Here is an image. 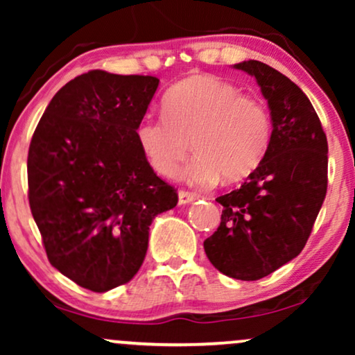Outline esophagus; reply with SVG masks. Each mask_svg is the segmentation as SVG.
<instances>
[{"mask_svg":"<svg viewBox=\"0 0 355 355\" xmlns=\"http://www.w3.org/2000/svg\"><path fill=\"white\" fill-rule=\"evenodd\" d=\"M179 205H186V203H191L193 200H197V196L192 192H186V191H179Z\"/></svg>","mask_w":355,"mask_h":355,"instance_id":"1","label":"esophagus"}]
</instances>
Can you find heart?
Here are the masks:
<instances>
[{
  "label": "heart",
  "mask_w": 355,
  "mask_h": 355,
  "mask_svg": "<svg viewBox=\"0 0 355 355\" xmlns=\"http://www.w3.org/2000/svg\"><path fill=\"white\" fill-rule=\"evenodd\" d=\"M273 124L263 101L241 95L230 82L197 76L171 87L163 96L162 116H144L135 139L150 168L176 178L189 150L196 155L181 169L193 186L218 179L241 181L254 173L268 152Z\"/></svg>",
  "instance_id": "1"
}]
</instances>
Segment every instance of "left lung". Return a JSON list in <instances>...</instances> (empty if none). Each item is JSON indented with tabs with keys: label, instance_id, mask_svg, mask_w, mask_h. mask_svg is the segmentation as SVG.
I'll return each mask as SVG.
<instances>
[{
	"label": "left lung",
	"instance_id": "1",
	"mask_svg": "<svg viewBox=\"0 0 355 355\" xmlns=\"http://www.w3.org/2000/svg\"><path fill=\"white\" fill-rule=\"evenodd\" d=\"M254 76L268 101V152L239 189L216 198L218 230L203 242L223 275L255 281L302 252L328 187V142L307 95L261 61L234 64Z\"/></svg>",
	"mask_w": 355,
	"mask_h": 355
}]
</instances>
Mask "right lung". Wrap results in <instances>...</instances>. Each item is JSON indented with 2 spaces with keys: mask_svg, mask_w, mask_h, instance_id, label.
Here are the masks:
<instances>
[{
  "mask_svg": "<svg viewBox=\"0 0 355 355\" xmlns=\"http://www.w3.org/2000/svg\"><path fill=\"white\" fill-rule=\"evenodd\" d=\"M158 84L98 69L77 76L53 96L28 147V203L48 260L94 293L134 278L150 225L178 203L135 139Z\"/></svg>",
  "mask_w": 355,
  "mask_h": 355,
  "instance_id": "add662e5",
  "label": "right lung"
}]
</instances>
